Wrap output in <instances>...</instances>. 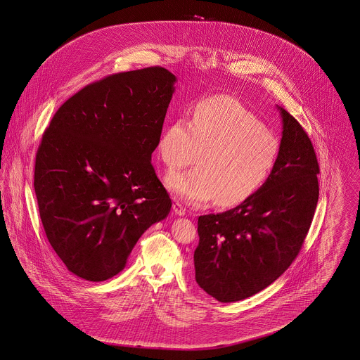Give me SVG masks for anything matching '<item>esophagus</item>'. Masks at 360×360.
I'll return each mask as SVG.
<instances>
[{
  "label": "esophagus",
  "instance_id": "34e87169",
  "mask_svg": "<svg viewBox=\"0 0 360 360\" xmlns=\"http://www.w3.org/2000/svg\"><path fill=\"white\" fill-rule=\"evenodd\" d=\"M172 209H174L175 214H178V216H185V214H186V207L182 205L181 202H175V204L172 205Z\"/></svg>",
  "mask_w": 360,
  "mask_h": 360
}]
</instances>
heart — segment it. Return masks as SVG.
<instances>
[{
	"mask_svg": "<svg viewBox=\"0 0 360 360\" xmlns=\"http://www.w3.org/2000/svg\"><path fill=\"white\" fill-rule=\"evenodd\" d=\"M158 151L170 169L195 162L198 167L172 172L167 188L191 205L213 198L216 205L247 201L274 172L281 143L254 112L233 97L201 100L191 120L181 115L169 121L158 141Z\"/></svg>",
	"mask_w": 360,
	"mask_h": 360,
	"instance_id": "obj_1",
	"label": "heart"
}]
</instances>
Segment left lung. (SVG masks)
<instances>
[{"mask_svg":"<svg viewBox=\"0 0 360 360\" xmlns=\"http://www.w3.org/2000/svg\"><path fill=\"white\" fill-rule=\"evenodd\" d=\"M283 131L274 172L240 205L198 217L195 281L220 302L271 285L300 254L319 201V162L301 124L278 106Z\"/></svg>","mask_w":360,"mask_h":360,"instance_id":"left-lung-1","label":"left lung"}]
</instances>
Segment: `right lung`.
<instances>
[{"instance_id":"1","label":"right lung","mask_w":360,"mask_h":360,"mask_svg":"<svg viewBox=\"0 0 360 360\" xmlns=\"http://www.w3.org/2000/svg\"><path fill=\"white\" fill-rule=\"evenodd\" d=\"M175 81L159 66L108 75L70 97L44 131L34 193L47 239L72 274H119L140 236L170 213L151 155Z\"/></svg>"}]
</instances>
